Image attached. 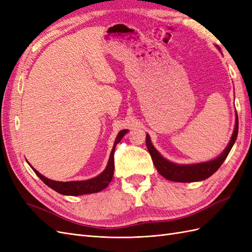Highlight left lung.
Masks as SVG:
<instances>
[{
	"label": "left lung",
	"instance_id": "8db88e82",
	"mask_svg": "<svg viewBox=\"0 0 252 252\" xmlns=\"http://www.w3.org/2000/svg\"><path fill=\"white\" fill-rule=\"evenodd\" d=\"M220 50V47H218ZM239 131V119L238 114H235V125L234 130L231 135V139L228 143L227 147L224 151L216 158L210 159L207 162L194 163V164H177L168 161L155 148L151 143L150 136L146 134V145L149 154L151 156L152 162H154L157 170L159 174L171 182H179V183H191V182H199L208 179L209 177L215 173L220 165L226 159L228 154H229L233 144L235 143L236 136H238Z\"/></svg>",
	"mask_w": 252,
	"mask_h": 252
}]
</instances>
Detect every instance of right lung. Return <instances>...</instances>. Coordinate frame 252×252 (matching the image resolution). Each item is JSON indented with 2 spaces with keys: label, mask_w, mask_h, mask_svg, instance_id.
Returning <instances> with one entry per match:
<instances>
[{
  "label": "right lung",
  "mask_w": 252,
  "mask_h": 252,
  "mask_svg": "<svg viewBox=\"0 0 252 252\" xmlns=\"http://www.w3.org/2000/svg\"><path fill=\"white\" fill-rule=\"evenodd\" d=\"M128 132V129H123L121 130L117 138L116 141H114L113 147L111 149L110 156L107 166L104 169L102 173H100L96 177L93 179H88L85 181H70V182H59V181H53L50 179L45 178L44 175H42L39 171L35 170L33 167L29 164V166L32 167V170L35 172V174L39 177L45 184H46L48 187L55 190V191L64 194V195H83V194H89V193H95V192H100L103 189H105L109 185V183L112 180L113 177V171H114V150H116L117 144L122 140V138Z\"/></svg>",
  "instance_id": "right-lung-1"
}]
</instances>
